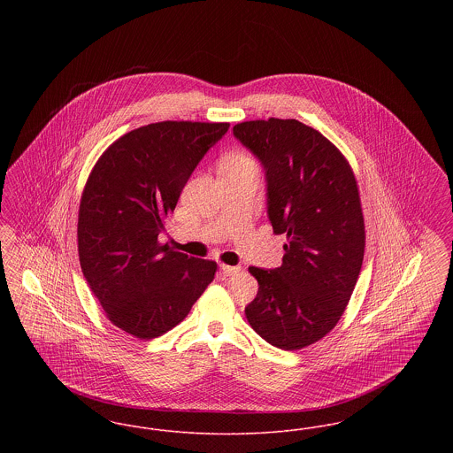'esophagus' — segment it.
<instances>
[{
    "label": "esophagus",
    "mask_w": 453,
    "mask_h": 453,
    "mask_svg": "<svg viewBox=\"0 0 453 453\" xmlns=\"http://www.w3.org/2000/svg\"><path fill=\"white\" fill-rule=\"evenodd\" d=\"M239 266H229V265H220V272L226 275V277H231V275H237L239 273Z\"/></svg>",
    "instance_id": "obj_1"
}]
</instances>
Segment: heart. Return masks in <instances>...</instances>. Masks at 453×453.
<instances>
[{
    "instance_id": "obj_1",
    "label": "heart",
    "mask_w": 453,
    "mask_h": 453,
    "mask_svg": "<svg viewBox=\"0 0 453 453\" xmlns=\"http://www.w3.org/2000/svg\"><path fill=\"white\" fill-rule=\"evenodd\" d=\"M242 163H253L248 156H244V154H233V156H229L224 163H222V166L224 165H242Z\"/></svg>"
}]
</instances>
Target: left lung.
Returning a JSON list of instances; mask_svg holds the SVG:
<instances>
[{
  "label": "left lung",
  "mask_w": 453,
  "mask_h": 453,
  "mask_svg": "<svg viewBox=\"0 0 453 453\" xmlns=\"http://www.w3.org/2000/svg\"><path fill=\"white\" fill-rule=\"evenodd\" d=\"M233 132L265 170L273 233L287 234L281 266H250L259 287L244 312L270 345L301 349L336 326L358 280L365 251L358 185L340 150L296 119L241 122Z\"/></svg>",
  "instance_id": "1"
}]
</instances>
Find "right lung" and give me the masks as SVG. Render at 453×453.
Wrapping results in <instances>:
<instances>
[{"mask_svg":"<svg viewBox=\"0 0 453 453\" xmlns=\"http://www.w3.org/2000/svg\"><path fill=\"white\" fill-rule=\"evenodd\" d=\"M227 122H156L130 130L88 176L78 216V253L108 319L139 340L165 334L214 280L216 261L159 242L196 165Z\"/></svg>","mask_w":453,"mask_h":453,"instance_id":"obj_1","label":"right lung"}]
</instances>
